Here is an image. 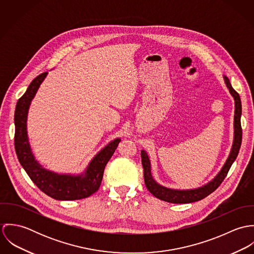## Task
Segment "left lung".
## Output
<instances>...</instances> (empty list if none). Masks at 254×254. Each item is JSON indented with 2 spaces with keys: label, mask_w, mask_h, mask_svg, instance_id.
Instances as JSON below:
<instances>
[{
  "label": "left lung",
  "mask_w": 254,
  "mask_h": 254,
  "mask_svg": "<svg viewBox=\"0 0 254 254\" xmlns=\"http://www.w3.org/2000/svg\"><path fill=\"white\" fill-rule=\"evenodd\" d=\"M224 83L234 99L235 103V114H234V140L233 145L231 147L230 153L228 158L226 159L224 165L222 166L221 170L217 173V175L211 180V181L204 184L201 187L194 188V189H172L162 186L156 181L152 174H151V162L149 159V156L145 149L141 150V157H142V164L144 168V177H145V184L146 189L149 190L151 194H153L155 197L170 202V203H190L194 201H198L204 197H206L208 194L213 192L220 184L225 179V177L228 174V171L230 170L232 164L236 160L240 147L242 145V126H241V117H242V102L239 94L233 89L230 80L228 77L223 75Z\"/></svg>",
  "instance_id": "obj_1"
}]
</instances>
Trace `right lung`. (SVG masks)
<instances>
[{"instance_id":"add662e5","label":"right lung","mask_w":254,"mask_h":254,"mask_svg":"<svg viewBox=\"0 0 254 254\" xmlns=\"http://www.w3.org/2000/svg\"><path fill=\"white\" fill-rule=\"evenodd\" d=\"M47 75L48 72L37 76L16 104L14 112L15 152L29 178L47 195L58 200L86 198L99 190L106 165L121 139L116 138L103 147L81 173H58L42 166L35 158L29 143L27 116L31 102Z\"/></svg>"}]
</instances>
